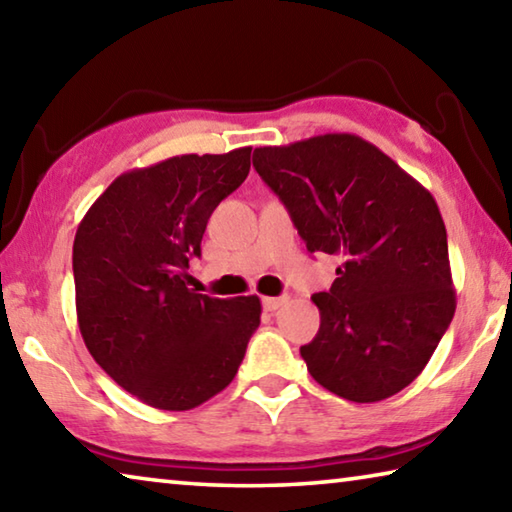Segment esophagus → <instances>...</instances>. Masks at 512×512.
Listing matches in <instances>:
<instances>
[{"mask_svg": "<svg viewBox=\"0 0 512 512\" xmlns=\"http://www.w3.org/2000/svg\"><path fill=\"white\" fill-rule=\"evenodd\" d=\"M289 298L287 296H277V298H262V307L266 309V311H275V309H280L284 302H287Z\"/></svg>", "mask_w": 512, "mask_h": 512, "instance_id": "obj_1", "label": "esophagus"}]
</instances>
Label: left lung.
I'll return each mask as SVG.
<instances>
[{
	"mask_svg": "<svg viewBox=\"0 0 512 512\" xmlns=\"http://www.w3.org/2000/svg\"><path fill=\"white\" fill-rule=\"evenodd\" d=\"M253 167L309 253L343 259L332 289L311 296L320 327L300 348L311 377L359 404L400 393L427 366L456 309L433 196L350 133L262 146Z\"/></svg>",
	"mask_w": 512,
	"mask_h": 512,
	"instance_id": "left-lung-1",
	"label": "left lung"
}]
</instances>
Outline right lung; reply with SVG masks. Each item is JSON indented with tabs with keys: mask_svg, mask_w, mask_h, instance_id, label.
Segmentation results:
<instances>
[{
	"mask_svg": "<svg viewBox=\"0 0 512 512\" xmlns=\"http://www.w3.org/2000/svg\"><path fill=\"white\" fill-rule=\"evenodd\" d=\"M250 146L121 173L74 239L76 316L94 361L162 411H189L235 379L259 327L257 296L189 289L207 219L250 171Z\"/></svg>",
	"mask_w": 512,
	"mask_h": 512,
	"instance_id": "right-lung-1",
	"label": "right lung"
}]
</instances>
